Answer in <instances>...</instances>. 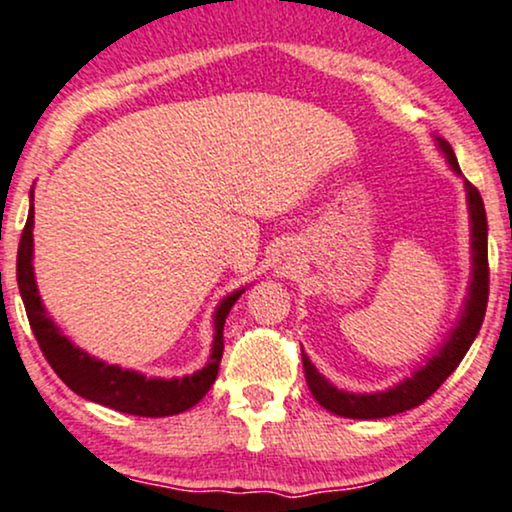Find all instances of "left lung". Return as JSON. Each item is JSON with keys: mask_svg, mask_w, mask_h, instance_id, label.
<instances>
[{"mask_svg": "<svg viewBox=\"0 0 512 512\" xmlns=\"http://www.w3.org/2000/svg\"><path fill=\"white\" fill-rule=\"evenodd\" d=\"M436 141L438 148L448 158L450 167H453V172L460 174V165L455 160L453 148L443 138H436ZM465 189L472 227V280L470 294L465 299V309H462V316L458 318V326L453 328V333L443 342L441 350L426 362V366L414 371L412 378H405L395 388L381 390V393L359 395L335 388L333 383H328L326 378L318 374L316 366L309 362V357L302 350L306 386H309L318 405L326 407L328 412L340 414V417L347 419H383L412 410V407L422 405L424 400H429L441 388V383L458 369L462 357L470 350V345L484 323L486 302H489V249H486L489 227H486V210L477 186H472L465 179Z\"/></svg>", "mask_w": 512, "mask_h": 512, "instance_id": "8db88e82", "label": "left lung"}]
</instances>
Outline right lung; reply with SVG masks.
<instances>
[{
    "mask_svg": "<svg viewBox=\"0 0 512 512\" xmlns=\"http://www.w3.org/2000/svg\"><path fill=\"white\" fill-rule=\"evenodd\" d=\"M33 191H30V210L26 227L21 232V242H18L16 256V280L18 290H21L23 306L33 328L35 340H38L42 354L50 362L62 381L74 390L76 395L86 398L98 405L110 407V410L136 414V417H170V414L186 412L194 407L203 395L208 393L210 386L218 378L222 350V328H225V318L230 314L234 302L244 290L232 292L225 297L215 309V335H213V350H210L208 364L196 374L184 378H146L138 371L122 369V366L105 364L100 359L90 357L81 347H76L62 330L54 326V321L47 316L45 306L40 302L38 285H35L33 273Z\"/></svg>",
    "mask_w": 512,
    "mask_h": 512,
    "instance_id": "1",
    "label": "right lung"
}]
</instances>
